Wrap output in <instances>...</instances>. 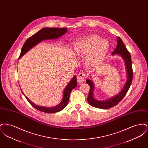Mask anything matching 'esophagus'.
<instances>
[{"label": "esophagus", "instance_id": "1", "mask_svg": "<svg viewBox=\"0 0 148 148\" xmlns=\"http://www.w3.org/2000/svg\"><path fill=\"white\" fill-rule=\"evenodd\" d=\"M86 77V75L85 74H84V73H82V72H80V73L77 74V82H78L79 83H80V84L83 83L84 82L85 79Z\"/></svg>", "mask_w": 148, "mask_h": 148}]
</instances>
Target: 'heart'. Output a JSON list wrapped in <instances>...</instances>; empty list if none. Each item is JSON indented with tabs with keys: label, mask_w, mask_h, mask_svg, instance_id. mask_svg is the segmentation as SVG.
<instances>
[{
	"label": "heart",
	"mask_w": 148,
	"mask_h": 148,
	"mask_svg": "<svg viewBox=\"0 0 148 148\" xmlns=\"http://www.w3.org/2000/svg\"><path fill=\"white\" fill-rule=\"evenodd\" d=\"M110 45L98 35L92 34L77 39L74 43V52L77 56H86L88 64L94 65L101 63L109 50Z\"/></svg>",
	"instance_id": "1"
}]
</instances>
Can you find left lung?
I'll use <instances>...</instances> for the list:
<instances>
[{
	"mask_svg": "<svg viewBox=\"0 0 148 148\" xmlns=\"http://www.w3.org/2000/svg\"><path fill=\"white\" fill-rule=\"evenodd\" d=\"M118 54L123 59L127 74V80L118 94L104 100H99L94 98V92L95 85L92 80L86 79V83L90 86V90L88 97V102L90 106L100 109H109L117 105L126 95L133 79V69L131 56L120 37H117V45L112 53V56Z\"/></svg>",
	"mask_w": 148,
	"mask_h": 148,
	"instance_id": "left-lung-1",
	"label": "left lung"
}]
</instances>
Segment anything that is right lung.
Returning a JSON list of instances; mask_svg holds the SVG:
<instances>
[{"label":"right lung","instance_id":"add662e5","mask_svg":"<svg viewBox=\"0 0 148 148\" xmlns=\"http://www.w3.org/2000/svg\"><path fill=\"white\" fill-rule=\"evenodd\" d=\"M67 32L68 29L66 28H44L42 29L38 32L35 33V34L32 35L31 37L28 38L25 41V42H24L21 48V53L19 59H21L25 53H27L29 50L32 49L39 42L45 40L56 39L58 38L63 36L65 33H66ZM77 86V76L74 75V77H73L71 79L69 83L65 87L63 91V97L60 103L58 105L53 107L42 106L35 104L30 99H29L27 97H25L23 92H22L21 89V91L23 95L28 101L29 103L34 108H35V109L44 113H54L60 112L66 107V106H67L68 103L69 96L71 90L73 89H74Z\"/></svg>","mask_w":148,"mask_h":148}]
</instances>
